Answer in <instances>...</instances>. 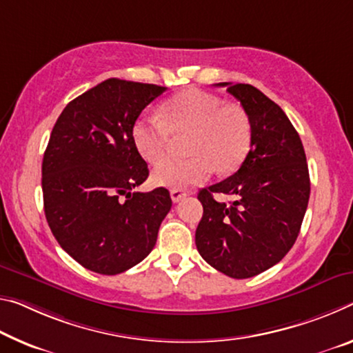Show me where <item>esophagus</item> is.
Returning <instances> with one entry per match:
<instances>
[{
	"mask_svg": "<svg viewBox=\"0 0 353 353\" xmlns=\"http://www.w3.org/2000/svg\"><path fill=\"white\" fill-rule=\"evenodd\" d=\"M170 193H171V199L174 201V203H179V201H182L187 196L185 190H181V188H172Z\"/></svg>",
	"mask_w": 353,
	"mask_h": 353,
	"instance_id": "34e87169",
	"label": "esophagus"
}]
</instances>
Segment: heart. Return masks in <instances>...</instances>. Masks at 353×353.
I'll list each match as a JSON object with an SVG mask.
<instances>
[{"instance_id": "obj_1", "label": "heart", "mask_w": 353, "mask_h": 353, "mask_svg": "<svg viewBox=\"0 0 353 353\" xmlns=\"http://www.w3.org/2000/svg\"><path fill=\"white\" fill-rule=\"evenodd\" d=\"M188 133L187 159H168L152 171L160 187L183 188L242 165L251 146V122L243 108L223 105L214 94L190 88L161 103L159 114L143 116L133 125V141L148 161L163 159L171 135Z\"/></svg>"}]
</instances>
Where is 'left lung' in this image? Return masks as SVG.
<instances>
[{
	"label": "left lung",
	"instance_id": "left-lung-1",
	"mask_svg": "<svg viewBox=\"0 0 353 353\" xmlns=\"http://www.w3.org/2000/svg\"><path fill=\"white\" fill-rule=\"evenodd\" d=\"M216 86H226L248 114L251 148L237 172L199 192L204 214L194 242L207 264L243 279L278 264L292 248L310 201V172L297 130L273 100L243 83ZM214 192L233 201L218 203Z\"/></svg>",
	"mask_w": 353,
	"mask_h": 353
}]
</instances>
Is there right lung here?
<instances>
[{
  "mask_svg": "<svg viewBox=\"0 0 353 353\" xmlns=\"http://www.w3.org/2000/svg\"><path fill=\"white\" fill-rule=\"evenodd\" d=\"M165 91L108 78L67 103L53 127L42 161L43 210L61 248L88 270L117 275L155 247L172 201L163 187L135 192L149 170L133 125Z\"/></svg>",
  "mask_w": 353,
  "mask_h": 353,
  "instance_id": "add662e5",
  "label": "right lung"
}]
</instances>
